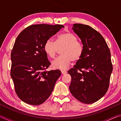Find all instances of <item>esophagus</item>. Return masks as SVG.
<instances>
[{
    "mask_svg": "<svg viewBox=\"0 0 121 121\" xmlns=\"http://www.w3.org/2000/svg\"><path fill=\"white\" fill-rule=\"evenodd\" d=\"M61 73H62V75H64L65 73H67V71L65 70H61Z\"/></svg>",
    "mask_w": 121,
    "mask_h": 121,
    "instance_id": "esophagus-1",
    "label": "esophagus"
}]
</instances>
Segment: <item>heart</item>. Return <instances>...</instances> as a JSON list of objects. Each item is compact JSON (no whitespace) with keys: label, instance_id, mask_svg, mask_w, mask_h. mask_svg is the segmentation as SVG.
I'll return each instance as SVG.
<instances>
[{"label":"heart","instance_id":"heart-1","mask_svg":"<svg viewBox=\"0 0 121 121\" xmlns=\"http://www.w3.org/2000/svg\"><path fill=\"white\" fill-rule=\"evenodd\" d=\"M60 54L52 62V66L54 69H65L70 65L71 61L78 60L82 56L84 47L82 43L78 41L77 36L68 32L58 36L56 42L49 39L45 43L44 50L50 58L56 56L58 49L61 48Z\"/></svg>","mask_w":121,"mask_h":121}]
</instances>
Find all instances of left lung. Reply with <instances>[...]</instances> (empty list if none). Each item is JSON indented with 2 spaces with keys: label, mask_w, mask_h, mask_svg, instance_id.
Returning a JSON list of instances; mask_svg holds the SVG:
<instances>
[{
  "label": "left lung",
  "mask_w": 121,
  "mask_h": 121,
  "mask_svg": "<svg viewBox=\"0 0 121 121\" xmlns=\"http://www.w3.org/2000/svg\"><path fill=\"white\" fill-rule=\"evenodd\" d=\"M72 29L84 47L81 58L68 71L69 90L76 99L86 104L97 101L107 92L112 71L111 54L99 32L85 24L75 23Z\"/></svg>",
  "instance_id": "obj_1"
}]
</instances>
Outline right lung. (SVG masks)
Returning <instances> with one entry per match:
<instances>
[{
    "label": "right lung",
    "instance_id": "obj_1",
    "mask_svg": "<svg viewBox=\"0 0 121 121\" xmlns=\"http://www.w3.org/2000/svg\"><path fill=\"white\" fill-rule=\"evenodd\" d=\"M63 25L35 24L20 33L11 52V76L15 90L22 101L31 105L44 102L52 93L60 70L46 71L51 63L44 45Z\"/></svg>",
    "mask_w": 121,
    "mask_h": 121
}]
</instances>
